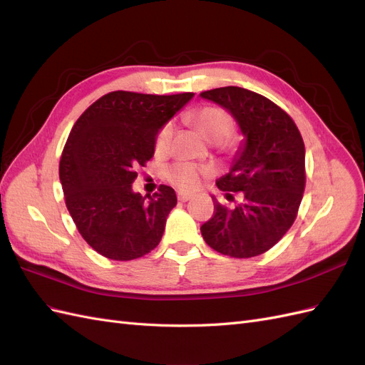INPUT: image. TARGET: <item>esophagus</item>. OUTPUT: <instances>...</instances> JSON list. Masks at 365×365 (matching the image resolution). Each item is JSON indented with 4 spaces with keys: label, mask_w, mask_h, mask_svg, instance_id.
<instances>
[{
    "label": "esophagus",
    "mask_w": 365,
    "mask_h": 365,
    "mask_svg": "<svg viewBox=\"0 0 365 365\" xmlns=\"http://www.w3.org/2000/svg\"><path fill=\"white\" fill-rule=\"evenodd\" d=\"M178 200H180L181 202H187V201H190V200H192V195H187V193H178Z\"/></svg>",
    "instance_id": "obj_1"
}]
</instances>
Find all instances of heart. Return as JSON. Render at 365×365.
Listing matches in <instances>:
<instances>
[{"label":"heart","mask_w":365,"mask_h":365,"mask_svg":"<svg viewBox=\"0 0 365 365\" xmlns=\"http://www.w3.org/2000/svg\"><path fill=\"white\" fill-rule=\"evenodd\" d=\"M192 121L202 137L213 145H222L233 132V120L217 106H204L192 114ZM173 137V125L165 123L157 134V152H168ZM202 170L190 163H176L168 169L169 181L181 190H195L201 181Z\"/></svg>","instance_id":"1"}]
</instances>
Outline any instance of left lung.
Listing matches in <instances>:
<instances>
[{
    "label": "left lung",
    "instance_id": "1",
    "mask_svg": "<svg viewBox=\"0 0 365 365\" xmlns=\"http://www.w3.org/2000/svg\"><path fill=\"white\" fill-rule=\"evenodd\" d=\"M235 118L242 140L219 190L242 192L244 201L216 212L201 227L208 247L248 259L272 248L294 224L304 192V143L292 118L269 98L245 88L224 86L200 94Z\"/></svg>",
    "mask_w": 365,
    "mask_h": 365
}]
</instances>
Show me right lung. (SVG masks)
<instances>
[{
    "label": "right lung",
    "mask_w": 365,
    "mask_h": 365,
    "mask_svg": "<svg viewBox=\"0 0 365 365\" xmlns=\"http://www.w3.org/2000/svg\"><path fill=\"white\" fill-rule=\"evenodd\" d=\"M193 93H109L76 121L59 163L65 204L82 237L111 260L138 259L155 248L176 205L175 190H132L135 169L153 157L158 130Z\"/></svg>",
    "instance_id": "obj_1"
}]
</instances>
